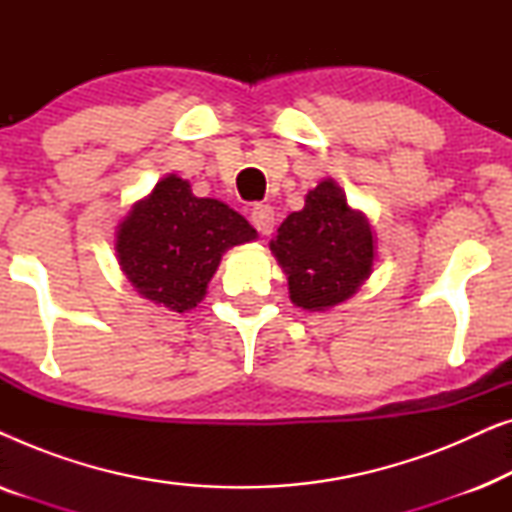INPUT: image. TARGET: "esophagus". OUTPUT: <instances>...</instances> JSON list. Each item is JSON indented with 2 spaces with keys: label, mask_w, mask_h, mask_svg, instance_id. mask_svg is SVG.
<instances>
[{
  "label": "esophagus",
  "mask_w": 512,
  "mask_h": 512,
  "mask_svg": "<svg viewBox=\"0 0 512 512\" xmlns=\"http://www.w3.org/2000/svg\"><path fill=\"white\" fill-rule=\"evenodd\" d=\"M251 221L261 235H270L275 228V209L270 205H256L251 209Z\"/></svg>",
  "instance_id": "obj_1"
}]
</instances>
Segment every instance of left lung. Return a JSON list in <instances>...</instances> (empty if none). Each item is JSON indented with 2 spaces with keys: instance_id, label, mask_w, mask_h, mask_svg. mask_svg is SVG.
<instances>
[{
  "instance_id": "8db88e82",
  "label": "left lung",
  "mask_w": 512,
  "mask_h": 512,
  "mask_svg": "<svg viewBox=\"0 0 512 512\" xmlns=\"http://www.w3.org/2000/svg\"><path fill=\"white\" fill-rule=\"evenodd\" d=\"M270 249L289 275L291 300L303 310H326L354 296L375 261L368 221L349 209L331 179L307 193L300 212L286 216Z\"/></svg>"
}]
</instances>
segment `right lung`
<instances>
[{
    "label": "right lung",
    "mask_w": 512,
    "mask_h": 512,
    "mask_svg": "<svg viewBox=\"0 0 512 512\" xmlns=\"http://www.w3.org/2000/svg\"><path fill=\"white\" fill-rule=\"evenodd\" d=\"M256 240L247 219L219 200L195 198L188 181L165 177L118 226V263L132 286L172 312L205 298L221 256Z\"/></svg>",
    "instance_id": "add662e5"
}]
</instances>
